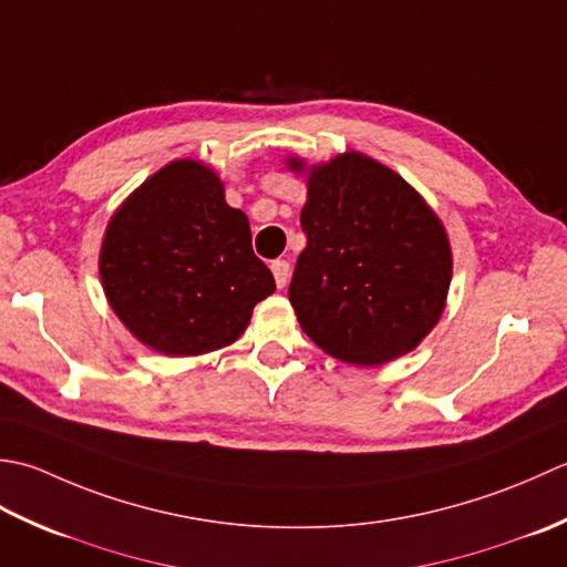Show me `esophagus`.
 <instances>
[{
  "label": "esophagus",
  "mask_w": 567,
  "mask_h": 567,
  "mask_svg": "<svg viewBox=\"0 0 567 567\" xmlns=\"http://www.w3.org/2000/svg\"><path fill=\"white\" fill-rule=\"evenodd\" d=\"M271 271H274L276 286H279V288H284L288 284V279H291V264L284 261V259H276L271 264Z\"/></svg>",
  "instance_id": "obj_1"
}]
</instances>
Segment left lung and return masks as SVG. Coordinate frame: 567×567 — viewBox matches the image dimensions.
I'll return each mask as SVG.
<instances>
[{
  "label": "left lung",
  "mask_w": 567,
  "mask_h": 567,
  "mask_svg": "<svg viewBox=\"0 0 567 567\" xmlns=\"http://www.w3.org/2000/svg\"><path fill=\"white\" fill-rule=\"evenodd\" d=\"M288 171L306 173L308 200L288 300L322 352L379 367L415 350L441 320L453 251L441 217L396 171L344 152Z\"/></svg>",
  "instance_id": "obj_1"
}]
</instances>
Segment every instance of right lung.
I'll use <instances>...</instances> for the list:
<instances>
[{
  "mask_svg": "<svg viewBox=\"0 0 567 567\" xmlns=\"http://www.w3.org/2000/svg\"><path fill=\"white\" fill-rule=\"evenodd\" d=\"M100 279L124 328L166 357L227 348L276 291L254 257L247 215L227 205L215 168L195 158L158 168L114 210Z\"/></svg>",
  "mask_w": 567,
  "mask_h": 567,
  "instance_id": "obj_1",
  "label": "right lung"
}]
</instances>
